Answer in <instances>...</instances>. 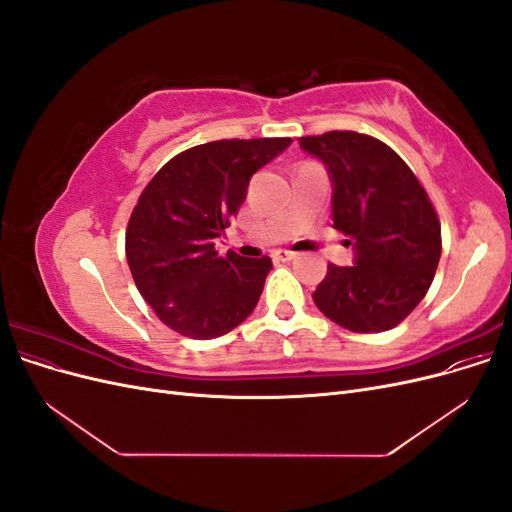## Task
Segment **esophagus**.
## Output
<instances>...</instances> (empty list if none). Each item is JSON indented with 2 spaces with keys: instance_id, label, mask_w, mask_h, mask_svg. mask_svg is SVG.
<instances>
[{
  "instance_id": "1",
  "label": "esophagus",
  "mask_w": 512,
  "mask_h": 512,
  "mask_svg": "<svg viewBox=\"0 0 512 512\" xmlns=\"http://www.w3.org/2000/svg\"><path fill=\"white\" fill-rule=\"evenodd\" d=\"M275 256L280 258V260H292L294 256H297V252H292V250H277Z\"/></svg>"
}]
</instances>
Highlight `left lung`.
<instances>
[{
    "label": "left lung",
    "instance_id": "obj_1",
    "mask_svg": "<svg viewBox=\"0 0 512 512\" xmlns=\"http://www.w3.org/2000/svg\"><path fill=\"white\" fill-rule=\"evenodd\" d=\"M333 185V226L354 250V265H329L312 299L354 333L389 331L423 301L436 275L442 239L438 213L408 164L374 136H301Z\"/></svg>",
    "mask_w": 512,
    "mask_h": 512
}]
</instances>
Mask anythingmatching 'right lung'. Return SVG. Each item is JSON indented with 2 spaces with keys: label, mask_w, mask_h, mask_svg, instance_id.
<instances>
[{
  "label": "right lung",
  "mask_w": 512,
  "mask_h": 512,
  "mask_svg": "<svg viewBox=\"0 0 512 512\" xmlns=\"http://www.w3.org/2000/svg\"><path fill=\"white\" fill-rule=\"evenodd\" d=\"M290 143L232 138L196 145L149 181L130 215L126 258L138 292L166 327L213 339L254 312L271 258L220 256L215 239L243 205L252 175Z\"/></svg>",
  "instance_id": "1"
}]
</instances>
